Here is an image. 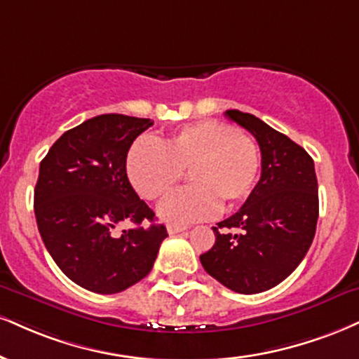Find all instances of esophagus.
Listing matches in <instances>:
<instances>
[{"label":"esophagus","mask_w":359,"mask_h":359,"mask_svg":"<svg viewBox=\"0 0 359 359\" xmlns=\"http://www.w3.org/2000/svg\"><path fill=\"white\" fill-rule=\"evenodd\" d=\"M187 229V226H182V224H168L167 226V232L168 234H179V232H182Z\"/></svg>","instance_id":"obj_1"}]
</instances>
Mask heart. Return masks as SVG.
I'll use <instances>...</instances> for the list:
<instances>
[{"label": "heart", "mask_w": 359, "mask_h": 359, "mask_svg": "<svg viewBox=\"0 0 359 359\" xmlns=\"http://www.w3.org/2000/svg\"><path fill=\"white\" fill-rule=\"evenodd\" d=\"M261 152L254 138L227 123L205 120L187 125L163 140L138 138L127 157V174L145 201H161L187 172L191 187L158 207L168 222L204 219L215 209L241 204L257 180Z\"/></svg>", "instance_id": "obj_1"}]
</instances>
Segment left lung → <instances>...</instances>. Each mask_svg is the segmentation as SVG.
<instances>
[{"label":"left lung","mask_w":359,"mask_h":359,"mask_svg":"<svg viewBox=\"0 0 359 359\" xmlns=\"http://www.w3.org/2000/svg\"><path fill=\"white\" fill-rule=\"evenodd\" d=\"M261 149V179L244 205L212 227L215 244L201 256L222 286L257 294L299 266L316 232L319 201L314 162L301 145L257 116L227 110Z\"/></svg>","instance_id":"8db88e82"}]
</instances>
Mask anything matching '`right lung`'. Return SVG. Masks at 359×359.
<instances>
[{"mask_svg": "<svg viewBox=\"0 0 359 359\" xmlns=\"http://www.w3.org/2000/svg\"><path fill=\"white\" fill-rule=\"evenodd\" d=\"M150 118L105 114L65 132L40 163L34 215L56 266L79 286L115 294L152 271L168 236L128 182L127 154ZM144 220L150 228H140ZM122 222L136 227L116 233Z\"/></svg>", "mask_w": 359, "mask_h": 359, "instance_id": "right-lung-1", "label": "right lung"}]
</instances>
